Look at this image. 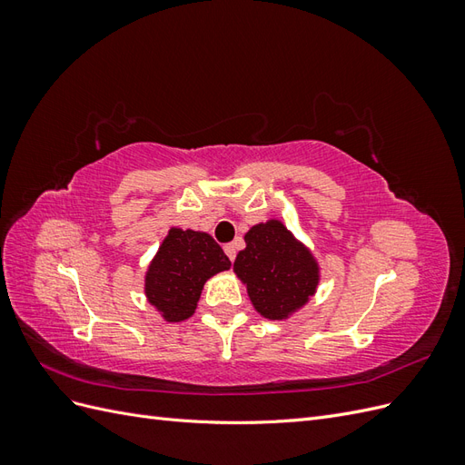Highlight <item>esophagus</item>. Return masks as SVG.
I'll return each instance as SVG.
<instances>
[{
  "label": "esophagus",
  "mask_w": 465,
  "mask_h": 465,
  "mask_svg": "<svg viewBox=\"0 0 465 465\" xmlns=\"http://www.w3.org/2000/svg\"><path fill=\"white\" fill-rule=\"evenodd\" d=\"M224 254L231 258V262H234V258H236V244L234 242L224 244Z\"/></svg>",
  "instance_id": "obj_1"
}]
</instances>
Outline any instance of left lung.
Wrapping results in <instances>:
<instances>
[{
  "label": "left lung",
  "mask_w": 465,
  "mask_h": 465,
  "mask_svg": "<svg viewBox=\"0 0 465 465\" xmlns=\"http://www.w3.org/2000/svg\"><path fill=\"white\" fill-rule=\"evenodd\" d=\"M244 241L234 272L246 283L252 304L270 320L287 318L314 294L316 262L279 221L256 224Z\"/></svg>",
  "instance_id": "8db88e82"
}]
</instances>
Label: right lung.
I'll list each match as a JSON object with an SVG mask.
<instances>
[{
  "label": "right lung",
  "mask_w": 465,
  "mask_h": 465,
  "mask_svg": "<svg viewBox=\"0 0 465 465\" xmlns=\"http://www.w3.org/2000/svg\"><path fill=\"white\" fill-rule=\"evenodd\" d=\"M229 267L231 260L209 234L171 229L147 272V299L164 320L182 322L193 314L205 281Z\"/></svg>",
  "instance_id": "1"
}]
</instances>
